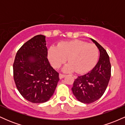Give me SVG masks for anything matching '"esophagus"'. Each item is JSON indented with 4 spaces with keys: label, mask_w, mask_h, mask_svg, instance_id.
I'll return each mask as SVG.
<instances>
[{
    "label": "esophagus",
    "mask_w": 125,
    "mask_h": 125,
    "mask_svg": "<svg viewBox=\"0 0 125 125\" xmlns=\"http://www.w3.org/2000/svg\"><path fill=\"white\" fill-rule=\"evenodd\" d=\"M65 74H59V79H63V77H65Z\"/></svg>",
    "instance_id": "34e87169"
}]
</instances>
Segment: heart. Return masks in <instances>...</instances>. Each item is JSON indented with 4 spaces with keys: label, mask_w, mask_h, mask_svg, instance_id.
Here are the masks:
<instances>
[{
    "label": "heart",
    "mask_w": 125,
    "mask_h": 125,
    "mask_svg": "<svg viewBox=\"0 0 125 125\" xmlns=\"http://www.w3.org/2000/svg\"><path fill=\"white\" fill-rule=\"evenodd\" d=\"M98 54V49L94 44L79 40L62 42L58 47L52 46L48 51V58L53 67L58 68L67 58L69 63L64 66L62 71H75L78 73L91 69L96 63Z\"/></svg>",
    "instance_id": "b5f03b06"
}]
</instances>
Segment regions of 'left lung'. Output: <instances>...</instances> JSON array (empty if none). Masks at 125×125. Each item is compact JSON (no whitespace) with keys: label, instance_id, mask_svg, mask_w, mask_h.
<instances>
[{"label":"left lung","instance_id":"8db88e82","mask_svg":"<svg viewBox=\"0 0 125 125\" xmlns=\"http://www.w3.org/2000/svg\"><path fill=\"white\" fill-rule=\"evenodd\" d=\"M90 39L99 49V59L89 72L76 79L72 88L77 100L86 104L94 102L102 97L111 75V65L106 51L96 41Z\"/></svg>","mask_w":125,"mask_h":125}]
</instances>
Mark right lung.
I'll list each match as a JSON object with an SVG mask.
<instances>
[{"label":"right lung","mask_w":125,"mask_h":125,"mask_svg":"<svg viewBox=\"0 0 125 125\" xmlns=\"http://www.w3.org/2000/svg\"><path fill=\"white\" fill-rule=\"evenodd\" d=\"M46 36L38 35L23 44L16 54L13 77L20 94L34 104L52 96L59 78L49 62Z\"/></svg>","instance_id":"add662e5"}]
</instances>
